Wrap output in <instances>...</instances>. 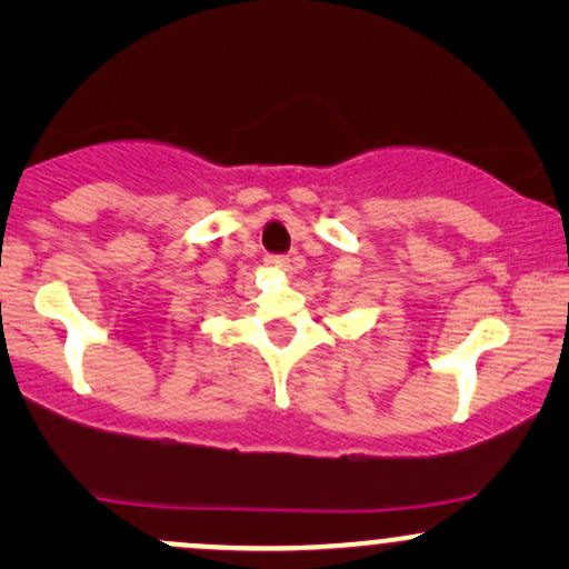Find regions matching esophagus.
Listing matches in <instances>:
<instances>
[{
  "label": "esophagus",
  "instance_id": "1",
  "mask_svg": "<svg viewBox=\"0 0 569 569\" xmlns=\"http://www.w3.org/2000/svg\"><path fill=\"white\" fill-rule=\"evenodd\" d=\"M264 262H267V267H270V270H278V272H291L293 270V259H289V257H267Z\"/></svg>",
  "mask_w": 569,
  "mask_h": 569
}]
</instances>
